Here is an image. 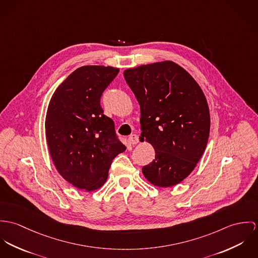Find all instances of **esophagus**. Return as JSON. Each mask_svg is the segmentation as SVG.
<instances>
[{
    "instance_id": "esophagus-1",
    "label": "esophagus",
    "mask_w": 258,
    "mask_h": 258,
    "mask_svg": "<svg viewBox=\"0 0 258 258\" xmlns=\"http://www.w3.org/2000/svg\"><path fill=\"white\" fill-rule=\"evenodd\" d=\"M128 142H130L131 144H137V143H140V139H139V137L137 135H132L128 138Z\"/></svg>"
}]
</instances>
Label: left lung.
<instances>
[{
    "mask_svg": "<svg viewBox=\"0 0 258 258\" xmlns=\"http://www.w3.org/2000/svg\"><path fill=\"white\" fill-rule=\"evenodd\" d=\"M123 76L141 107V140L155 150L143 175L157 187L177 185L194 170L208 143L206 97L195 79L172 61L130 68Z\"/></svg>",
    "mask_w": 258,
    "mask_h": 258,
    "instance_id": "8db88e82",
    "label": "left lung"
}]
</instances>
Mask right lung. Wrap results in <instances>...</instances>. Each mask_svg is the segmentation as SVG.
Returning a JSON list of instances; mask_svg holds the SVG:
<instances>
[{
  "mask_svg": "<svg viewBox=\"0 0 258 258\" xmlns=\"http://www.w3.org/2000/svg\"><path fill=\"white\" fill-rule=\"evenodd\" d=\"M118 71L101 65L76 69L58 86L47 108L45 136L52 161L66 181L88 192L105 184L113 159L126 148L100 105Z\"/></svg>",
  "mask_w": 258,
  "mask_h": 258,
  "instance_id": "add662e5",
  "label": "right lung"
}]
</instances>
